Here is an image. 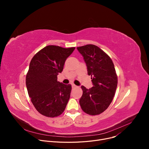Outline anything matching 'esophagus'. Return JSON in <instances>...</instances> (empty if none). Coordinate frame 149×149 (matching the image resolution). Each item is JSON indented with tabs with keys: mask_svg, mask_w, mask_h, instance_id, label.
Instances as JSON below:
<instances>
[{
	"mask_svg": "<svg viewBox=\"0 0 149 149\" xmlns=\"http://www.w3.org/2000/svg\"><path fill=\"white\" fill-rule=\"evenodd\" d=\"M72 88H78V87L75 84H72Z\"/></svg>",
	"mask_w": 149,
	"mask_h": 149,
	"instance_id": "34e87169",
	"label": "esophagus"
}]
</instances>
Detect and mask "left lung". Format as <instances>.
<instances>
[{
	"instance_id": "left-lung-1",
	"label": "left lung",
	"mask_w": 149,
	"mask_h": 149,
	"mask_svg": "<svg viewBox=\"0 0 149 149\" xmlns=\"http://www.w3.org/2000/svg\"><path fill=\"white\" fill-rule=\"evenodd\" d=\"M91 76L94 87L88 90L81 86L83 93L79 100L82 110L91 115H99L109 107L117 87L118 78L111 58L98 47L88 44L77 47Z\"/></svg>"
}]
</instances>
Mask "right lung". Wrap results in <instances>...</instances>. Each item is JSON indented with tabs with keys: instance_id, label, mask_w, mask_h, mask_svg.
I'll use <instances>...</instances> for the list:
<instances>
[{
	"instance_id": "1",
	"label": "right lung",
	"mask_w": 149,
	"mask_h": 149,
	"mask_svg": "<svg viewBox=\"0 0 149 149\" xmlns=\"http://www.w3.org/2000/svg\"><path fill=\"white\" fill-rule=\"evenodd\" d=\"M75 48L48 45L31 59L26 76V88L31 102L42 115L55 117L66 108L72 87L58 81L57 76Z\"/></svg>"
}]
</instances>
